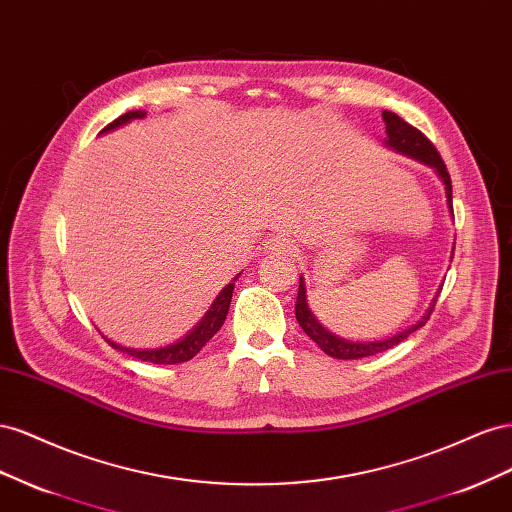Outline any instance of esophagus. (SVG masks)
<instances>
[{"instance_id": "esophagus-1", "label": "esophagus", "mask_w": 512, "mask_h": 512, "mask_svg": "<svg viewBox=\"0 0 512 512\" xmlns=\"http://www.w3.org/2000/svg\"><path fill=\"white\" fill-rule=\"evenodd\" d=\"M266 251L270 255H287L289 257L291 253L296 251V248H294V240H291V238H287V236H274V238L268 240Z\"/></svg>"}]
</instances>
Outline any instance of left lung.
Here are the masks:
<instances>
[{"label":"left lung","mask_w":512,"mask_h":512,"mask_svg":"<svg viewBox=\"0 0 512 512\" xmlns=\"http://www.w3.org/2000/svg\"><path fill=\"white\" fill-rule=\"evenodd\" d=\"M384 124H386V143L390 145L392 150H397L401 154L412 156L416 160H422L425 165H431L437 173H440V178L446 184V197H448V208L452 210V186H450V175L448 169L444 165V160L440 156V152L435 150V145L425 137V133H420L418 128H414L412 124H407L403 118H399L397 113L392 111H384L382 113ZM306 289L304 283L300 279V287H298V300H296V319L300 328L309 334V337L321 347V352H326L332 358H339V360H356V358H367V356H375V354H382L386 349H392L394 345H399L401 341H405L410 337L412 332H416L418 328H422L429 321V315L433 313V309L422 317L416 326L407 328L399 334H394V337L386 339V341H375V343H354V341H345L339 339L337 334L328 332L324 326L319 324V321L313 317V313L309 311V304H306Z\"/></svg>","instance_id":"8db88e82"}]
</instances>
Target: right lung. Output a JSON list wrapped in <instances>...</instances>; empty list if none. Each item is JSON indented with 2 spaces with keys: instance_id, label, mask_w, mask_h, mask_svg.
<instances>
[{
  "instance_id": "1",
  "label": "right lung",
  "mask_w": 512,
  "mask_h": 512,
  "mask_svg": "<svg viewBox=\"0 0 512 512\" xmlns=\"http://www.w3.org/2000/svg\"><path fill=\"white\" fill-rule=\"evenodd\" d=\"M143 111H128L124 115H120L118 120H113L111 124H107L105 128L100 130V133H107V130H113L118 128L130 120H141L143 118ZM231 296H233V283H229L221 294H218V298L214 300V304L210 306V311L206 313V317H203L199 321V326L188 334V337H184L182 341L173 343L169 347H160V349H128V347H122L118 343L109 341L111 347L120 349V352H126L128 356L133 358H139V360H145V362H152V364H178V362H186L191 360L193 356H197L201 352V347L206 345L214 334L221 330V326L225 324V317H227V311H229V304H231Z\"/></svg>"
}]
</instances>
